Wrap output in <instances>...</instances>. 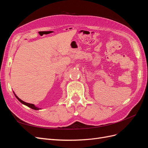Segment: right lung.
Wrapping results in <instances>:
<instances>
[{
  "label": "right lung",
  "mask_w": 148,
  "mask_h": 148,
  "mask_svg": "<svg viewBox=\"0 0 148 148\" xmlns=\"http://www.w3.org/2000/svg\"><path fill=\"white\" fill-rule=\"evenodd\" d=\"M13 93H14V95H15V97H16V99H17L21 103H22V104H24V105H25V106H28V107H30V108H31L32 109H34V110H39V109H41V108H38V107H36V106H34V104H29V103L25 102H24L23 101H22L21 99H20V98L15 95L14 92H13Z\"/></svg>",
  "instance_id": "right-lung-1"
}]
</instances>
